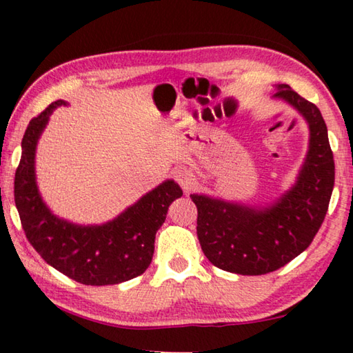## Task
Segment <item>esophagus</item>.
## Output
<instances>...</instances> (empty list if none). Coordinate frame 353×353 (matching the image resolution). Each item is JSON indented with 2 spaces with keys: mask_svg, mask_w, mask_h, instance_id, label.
I'll list each match as a JSON object with an SVG mask.
<instances>
[{
  "mask_svg": "<svg viewBox=\"0 0 353 353\" xmlns=\"http://www.w3.org/2000/svg\"><path fill=\"white\" fill-rule=\"evenodd\" d=\"M174 177L177 183L181 185V187L183 190L190 191L191 188L196 187V183H198V179H196L194 172L191 170H187V168H179L174 171Z\"/></svg>",
  "mask_w": 353,
  "mask_h": 353,
  "instance_id": "esophagus-1",
  "label": "esophagus"
}]
</instances>
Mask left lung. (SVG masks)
<instances>
[{"instance_id": "8db88e82", "label": "left lung", "mask_w": 353, "mask_h": 353, "mask_svg": "<svg viewBox=\"0 0 353 353\" xmlns=\"http://www.w3.org/2000/svg\"><path fill=\"white\" fill-rule=\"evenodd\" d=\"M274 97L294 105L310 126V149L294 187L263 210L190 196L198 207L202 252L219 270L241 276L277 271L302 254L324 223L334 183L333 152L318 107L286 83Z\"/></svg>"}]
</instances>
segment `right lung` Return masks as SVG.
Wrapping results in <instances>:
<instances>
[{
    "label": "right lung",
    "instance_id": "1",
    "mask_svg": "<svg viewBox=\"0 0 353 353\" xmlns=\"http://www.w3.org/2000/svg\"><path fill=\"white\" fill-rule=\"evenodd\" d=\"M62 104L59 99L34 117L21 141L14 196L28 241L48 265L83 285H115L141 276L151 265L155 234L182 190L166 181L103 225H74L54 216L39 194L34 155L48 118Z\"/></svg>",
    "mask_w": 353,
    "mask_h": 353
}]
</instances>
